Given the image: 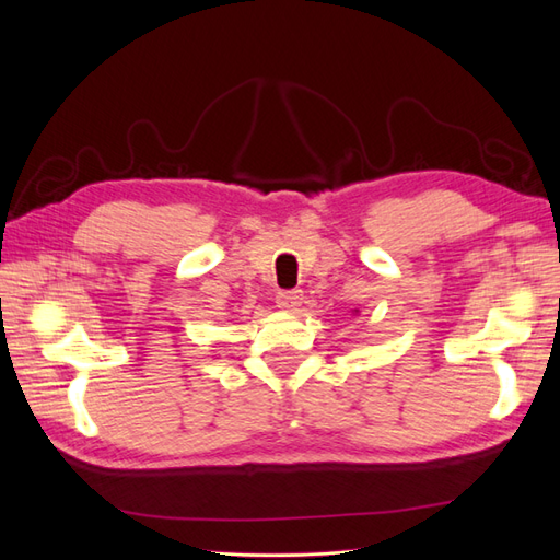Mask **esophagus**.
Segmentation results:
<instances>
[{
    "instance_id": "34e87169",
    "label": "esophagus",
    "mask_w": 560,
    "mask_h": 560,
    "mask_svg": "<svg viewBox=\"0 0 560 560\" xmlns=\"http://www.w3.org/2000/svg\"><path fill=\"white\" fill-rule=\"evenodd\" d=\"M278 308L287 311V313H296L303 303V292L301 290H287V292H278L276 296Z\"/></svg>"
}]
</instances>
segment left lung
I'll return each instance as SVG.
<instances>
[{
    "instance_id": "1",
    "label": "left lung",
    "mask_w": 560,
    "mask_h": 560,
    "mask_svg": "<svg viewBox=\"0 0 560 560\" xmlns=\"http://www.w3.org/2000/svg\"><path fill=\"white\" fill-rule=\"evenodd\" d=\"M352 313H354V315H358V313H360V311H358V308H354V311H352Z\"/></svg>"
}]
</instances>
